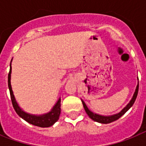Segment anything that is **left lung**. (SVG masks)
I'll list each match as a JSON object with an SVG mask.
<instances>
[{
	"mask_svg": "<svg viewBox=\"0 0 146 146\" xmlns=\"http://www.w3.org/2000/svg\"><path fill=\"white\" fill-rule=\"evenodd\" d=\"M138 91H139V85H137V87H136V92L133 95V97L132 98V100L129 102V103L127 104V106L125 107L123 109L122 111H120V113H117V114H114V115L112 116H108V117H105V116H102V115H98L97 113H95L93 112H92L91 111H89V108H87V106L85 104V102L83 101L82 102V104H83V107H84L85 111L86 112V113L88 114L89 117L91 118L92 120H95L96 122L101 123H110L113 122V121H115V120H118L119 118L124 114L126 112H127L128 110H129L132 106L133 104H134V102L136 101V97H137V95H138Z\"/></svg>",
	"mask_w": 146,
	"mask_h": 146,
	"instance_id": "8db88e82",
	"label": "left lung"
}]
</instances>
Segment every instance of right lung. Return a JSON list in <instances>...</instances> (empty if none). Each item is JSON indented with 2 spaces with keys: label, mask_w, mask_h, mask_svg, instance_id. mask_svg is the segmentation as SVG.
Here are the masks:
<instances>
[{
  "label": "right lung",
  "mask_w": 146,
  "mask_h": 146,
  "mask_svg": "<svg viewBox=\"0 0 146 146\" xmlns=\"http://www.w3.org/2000/svg\"><path fill=\"white\" fill-rule=\"evenodd\" d=\"M10 73H11V65L10 66V72L8 74V87H9V90H10V98H11L13 107V108H14L17 114L31 124L40 127H50L55 122H57L59 119L60 114V106H61L60 99L58 100V102L56 103L54 107L53 108L52 110L49 113L44 114V115H32V114H29V113L24 112L23 111H22L21 109L19 108V107L18 106V104L15 100L14 96H13L12 91V88H11V85H10Z\"/></svg>",
  "instance_id": "1"
}]
</instances>
